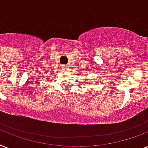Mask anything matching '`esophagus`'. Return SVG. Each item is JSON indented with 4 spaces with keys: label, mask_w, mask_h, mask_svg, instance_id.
<instances>
[{
    "label": "esophagus",
    "mask_w": 148,
    "mask_h": 148,
    "mask_svg": "<svg viewBox=\"0 0 148 148\" xmlns=\"http://www.w3.org/2000/svg\"><path fill=\"white\" fill-rule=\"evenodd\" d=\"M63 67H64V69L66 70V71H67V70H68V66H67V65H64Z\"/></svg>",
    "instance_id": "34e87169"
}]
</instances>
